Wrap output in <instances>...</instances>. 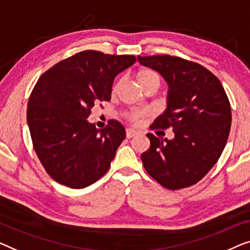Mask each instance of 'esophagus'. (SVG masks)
Returning <instances> with one entry per match:
<instances>
[{
    "label": "esophagus",
    "instance_id": "1",
    "mask_svg": "<svg viewBox=\"0 0 250 250\" xmlns=\"http://www.w3.org/2000/svg\"><path fill=\"white\" fill-rule=\"evenodd\" d=\"M136 135H138V132H137L136 130L130 129V128L125 130V136H126V138H132V137H135Z\"/></svg>",
    "mask_w": 250,
    "mask_h": 250
}]
</instances>
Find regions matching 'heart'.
I'll return each instance as SVG.
<instances>
[{
  "instance_id": "obj_1",
  "label": "heart",
  "mask_w": 250,
  "mask_h": 250,
  "mask_svg": "<svg viewBox=\"0 0 250 250\" xmlns=\"http://www.w3.org/2000/svg\"><path fill=\"white\" fill-rule=\"evenodd\" d=\"M136 77H137V82L139 83V85L142 86L144 89L148 88V87H152V86H155L159 88L161 83V77L159 73H157L155 70L149 69V68L140 69L139 71L137 72ZM120 85H121V82H117L114 83L113 89H112L113 94L118 93L119 88H120ZM144 115H145V112L144 111H131L126 114V118H128V120L133 122V124H138L140 119H142Z\"/></svg>"
}]
</instances>
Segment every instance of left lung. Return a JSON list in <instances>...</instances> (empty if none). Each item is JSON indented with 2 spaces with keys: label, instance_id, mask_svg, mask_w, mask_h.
<instances>
[{
  "label": "left lung",
  "instance_id": "8db88e82",
  "mask_svg": "<svg viewBox=\"0 0 250 250\" xmlns=\"http://www.w3.org/2000/svg\"><path fill=\"white\" fill-rule=\"evenodd\" d=\"M168 85L167 107L152 129H168L174 138L147 133L150 146L142 154L144 167L164 188L190 187L220 159L231 128V107L222 83L209 70L178 56H138Z\"/></svg>",
  "mask_w": 250,
  "mask_h": 250
}]
</instances>
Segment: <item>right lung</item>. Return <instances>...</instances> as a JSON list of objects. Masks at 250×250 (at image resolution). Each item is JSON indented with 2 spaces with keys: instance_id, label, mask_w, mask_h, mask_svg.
<instances>
[{
  "instance_id": "right-lung-1",
  "label": "right lung",
  "mask_w": 250,
  "mask_h": 250,
  "mask_svg": "<svg viewBox=\"0 0 250 250\" xmlns=\"http://www.w3.org/2000/svg\"><path fill=\"white\" fill-rule=\"evenodd\" d=\"M135 62V55L88 50L56 63L37 80L27 122L35 152L56 182L83 189L110 168L125 138L124 125L110 120L98 130L87 118L95 104L111 100L114 78Z\"/></svg>"
}]
</instances>
